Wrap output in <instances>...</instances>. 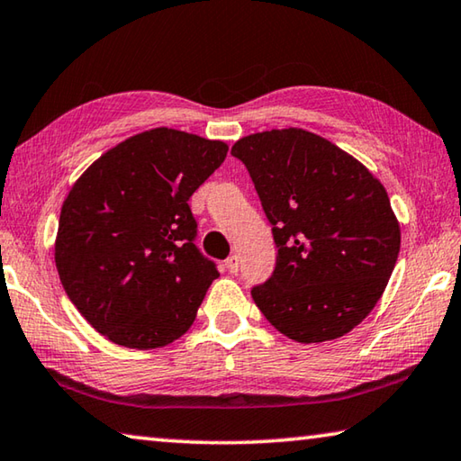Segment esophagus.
Wrapping results in <instances>:
<instances>
[{"label":"esophagus","instance_id":"obj_1","mask_svg":"<svg viewBox=\"0 0 461 461\" xmlns=\"http://www.w3.org/2000/svg\"><path fill=\"white\" fill-rule=\"evenodd\" d=\"M225 268H228V272H231V275H236L238 268H240V258L236 254H231L228 260H225Z\"/></svg>","mask_w":461,"mask_h":461}]
</instances>
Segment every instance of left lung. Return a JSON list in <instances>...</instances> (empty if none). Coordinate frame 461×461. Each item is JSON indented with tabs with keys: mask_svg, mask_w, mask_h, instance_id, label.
I'll list each match as a JSON object with an SVG mask.
<instances>
[{
	"mask_svg": "<svg viewBox=\"0 0 461 461\" xmlns=\"http://www.w3.org/2000/svg\"><path fill=\"white\" fill-rule=\"evenodd\" d=\"M244 162L278 248L252 288L262 315L299 343L338 339L376 307L401 249L399 220L360 160L301 128L240 138Z\"/></svg>",
	"mask_w": 461,
	"mask_h": 461,
	"instance_id": "8db88e82",
	"label": "left lung"
}]
</instances>
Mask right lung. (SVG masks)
Segmentation results:
<instances>
[{"label": "right lung", "instance_id": "1", "mask_svg": "<svg viewBox=\"0 0 461 461\" xmlns=\"http://www.w3.org/2000/svg\"><path fill=\"white\" fill-rule=\"evenodd\" d=\"M228 144L154 128L101 154L60 209L54 262L93 330L131 349L173 343L193 325L215 264L194 246L189 199Z\"/></svg>", "mask_w": 461, "mask_h": 461}]
</instances>
